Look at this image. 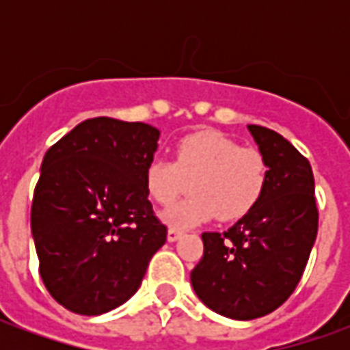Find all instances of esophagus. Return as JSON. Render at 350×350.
Returning <instances> with one entry per match:
<instances>
[{"label":"esophagus","mask_w":350,"mask_h":350,"mask_svg":"<svg viewBox=\"0 0 350 350\" xmlns=\"http://www.w3.org/2000/svg\"><path fill=\"white\" fill-rule=\"evenodd\" d=\"M183 234V230L182 228H178V227H170L168 228V242H176L180 236Z\"/></svg>","instance_id":"esophagus-1"}]
</instances>
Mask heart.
Wrapping results in <instances>:
<instances>
[{
	"label": "heart",
	"mask_w": 350,
	"mask_h": 350,
	"mask_svg": "<svg viewBox=\"0 0 350 350\" xmlns=\"http://www.w3.org/2000/svg\"><path fill=\"white\" fill-rule=\"evenodd\" d=\"M268 176L270 165L260 150L217 131H198L176 142L174 161H150L144 183L150 198L163 206L191 185L195 193L165 212L168 223L189 227L212 215L223 221L243 217L262 198Z\"/></svg>",
	"instance_id": "1"
}]
</instances>
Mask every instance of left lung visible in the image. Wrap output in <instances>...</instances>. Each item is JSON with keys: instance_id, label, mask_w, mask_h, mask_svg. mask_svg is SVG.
Listing matches in <instances>:
<instances>
[{"instance_id": "obj_1", "label": "left lung", "mask_w": 350, "mask_h": 350, "mask_svg": "<svg viewBox=\"0 0 350 350\" xmlns=\"http://www.w3.org/2000/svg\"><path fill=\"white\" fill-rule=\"evenodd\" d=\"M270 165L258 204L225 232H202L204 253L191 285L208 308L251 321L271 313L300 283L319 228L315 178L286 138L250 125Z\"/></svg>"}]
</instances>
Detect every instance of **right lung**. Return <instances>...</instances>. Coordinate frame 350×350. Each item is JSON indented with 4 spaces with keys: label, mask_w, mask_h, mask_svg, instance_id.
Instances as JSON below:
<instances>
[{
    "label": "right lung",
    "mask_w": 350,
    "mask_h": 350,
    "mask_svg": "<svg viewBox=\"0 0 350 350\" xmlns=\"http://www.w3.org/2000/svg\"><path fill=\"white\" fill-rule=\"evenodd\" d=\"M159 131L90 118L50 146L31 202L39 273L50 296L79 315H100L137 293L167 242L148 200L146 165Z\"/></svg>",
    "instance_id": "right-lung-1"
}]
</instances>
